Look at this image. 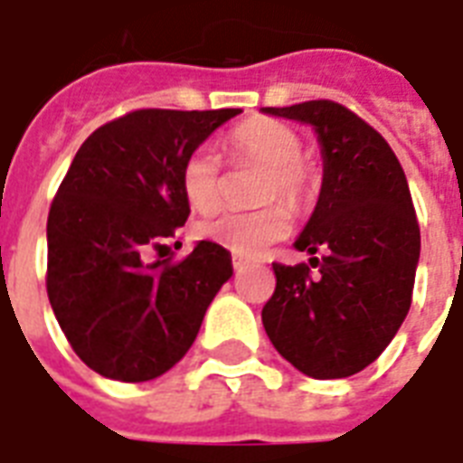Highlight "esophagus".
<instances>
[{
    "mask_svg": "<svg viewBox=\"0 0 463 463\" xmlns=\"http://www.w3.org/2000/svg\"><path fill=\"white\" fill-rule=\"evenodd\" d=\"M248 265H250V260H245L241 255H232V268H235V270H242V268H248Z\"/></svg>",
    "mask_w": 463,
    "mask_h": 463,
    "instance_id": "1",
    "label": "esophagus"
}]
</instances>
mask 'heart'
<instances>
[{
	"label": "heart",
	"mask_w": 463,
	"mask_h": 463,
	"mask_svg": "<svg viewBox=\"0 0 463 463\" xmlns=\"http://www.w3.org/2000/svg\"><path fill=\"white\" fill-rule=\"evenodd\" d=\"M300 133L272 118H248L225 138L232 165H262L255 198L268 203L255 211L222 213L198 225V232L238 255H258L290 231V213L307 208L317 191V173L302 158ZM181 191L195 213H215L222 203L221 158L208 148H195L181 165Z\"/></svg>",
	"instance_id": "heart-1"
}]
</instances>
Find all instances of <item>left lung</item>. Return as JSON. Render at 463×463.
Instances as JSON below:
<instances>
[{
    "label": "left lung",
    "mask_w": 463,
    "mask_h": 463,
    "mask_svg": "<svg viewBox=\"0 0 463 463\" xmlns=\"http://www.w3.org/2000/svg\"><path fill=\"white\" fill-rule=\"evenodd\" d=\"M262 111L315 126L325 156L320 201L295 241L320 258L272 262L275 292L262 325L302 374H357L384 352L411 307L419 222L407 175L382 133L337 101Z\"/></svg>",
    "instance_id": "8db88e82"
}]
</instances>
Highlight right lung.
<instances>
[{
  "mask_svg": "<svg viewBox=\"0 0 463 463\" xmlns=\"http://www.w3.org/2000/svg\"><path fill=\"white\" fill-rule=\"evenodd\" d=\"M238 114L138 109L76 151L46 221V292L71 349L99 374L161 377L191 349L232 275L231 252L211 241L183 260L151 258L188 221L185 156Z\"/></svg>",
  "mask_w": 463,
  "mask_h": 463,
  "instance_id": "add662e5",
  "label": "right lung"
}]
</instances>
